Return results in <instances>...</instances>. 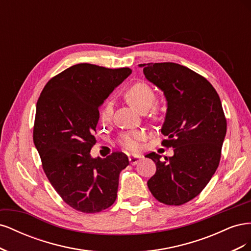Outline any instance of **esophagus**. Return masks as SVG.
I'll return each mask as SVG.
<instances>
[{
    "instance_id": "34e87169",
    "label": "esophagus",
    "mask_w": 251,
    "mask_h": 251,
    "mask_svg": "<svg viewBox=\"0 0 251 251\" xmlns=\"http://www.w3.org/2000/svg\"><path fill=\"white\" fill-rule=\"evenodd\" d=\"M142 157L141 156H138V155H136V156H130L128 157V161H130V163L131 164H137V162L140 160Z\"/></svg>"
}]
</instances>
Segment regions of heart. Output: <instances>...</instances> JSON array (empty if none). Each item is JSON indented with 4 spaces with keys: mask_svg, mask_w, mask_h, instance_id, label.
Instances as JSON below:
<instances>
[{
    "mask_svg": "<svg viewBox=\"0 0 251 251\" xmlns=\"http://www.w3.org/2000/svg\"><path fill=\"white\" fill-rule=\"evenodd\" d=\"M125 98L132 107L138 112L148 111L155 103V91L146 82H135L125 91ZM112 102L107 100L100 109V119L102 124H107L112 118ZM144 138L142 132H128L121 135L119 143L126 151H137L140 149V142Z\"/></svg>",
    "mask_w": 251,
    "mask_h": 251,
    "instance_id": "obj_1",
    "label": "heart"
}]
</instances>
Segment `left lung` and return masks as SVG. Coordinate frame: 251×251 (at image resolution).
I'll list each match as a JSON object with an SVG mask.
<instances>
[{
	"label": "left lung",
	"mask_w": 251,
	"mask_h": 251,
	"mask_svg": "<svg viewBox=\"0 0 251 251\" xmlns=\"http://www.w3.org/2000/svg\"><path fill=\"white\" fill-rule=\"evenodd\" d=\"M149 81L161 91L168 110L161 133L174 156L148 154L156 173L148 181L151 195L166 205L198 196L217 171L226 135V118L215 88L200 74L175 63L140 64Z\"/></svg>",
	"instance_id": "obj_1"
}]
</instances>
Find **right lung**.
Segmentation results:
<instances>
[{"label": "right lung", "instance_id": "obj_1", "mask_svg": "<svg viewBox=\"0 0 251 251\" xmlns=\"http://www.w3.org/2000/svg\"><path fill=\"white\" fill-rule=\"evenodd\" d=\"M131 73L130 68L74 65L52 77L37 100L33 142L43 170L62 199L78 211L100 212L116 200L127 156L114 151L92 158L90 151L100 107Z\"/></svg>", "mask_w": 251, "mask_h": 251}]
</instances>
